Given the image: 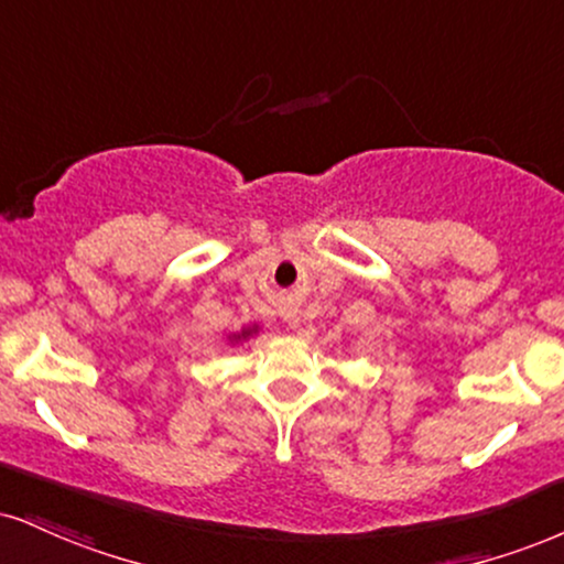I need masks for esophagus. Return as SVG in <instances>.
<instances>
[{
    "label": "esophagus",
    "instance_id": "esophagus-1",
    "mask_svg": "<svg viewBox=\"0 0 564 564\" xmlns=\"http://www.w3.org/2000/svg\"><path fill=\"white\" fill-rule=\"evenodd\" d=\"M278 312H281V317L291 325V328H300V323H302V310L296 307V304L283 302L281 310H278Z\"/></svg>",
    "mask_w": 564,
    "mask_h": 564
}]
</instances>
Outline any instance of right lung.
<instances>
[{
	"label": "right lung",
	"instance_id": "add662e5",
	"mask_svg": "<svg viewBox=\"0 0 564 564\" xmlns=\"http://www.w3.org/2000/svg\"><path fill=\"white\" fill-rule=\"evenodd\" d=\"M260 325H243V328L241 330H234V334H228L226 336V341H228V347H239V344H243V341H249V338H252V336H257V334H260Z\"/></svg>",
	"mask_w": 564,
	"mask_h": 564
}]
</instances>
